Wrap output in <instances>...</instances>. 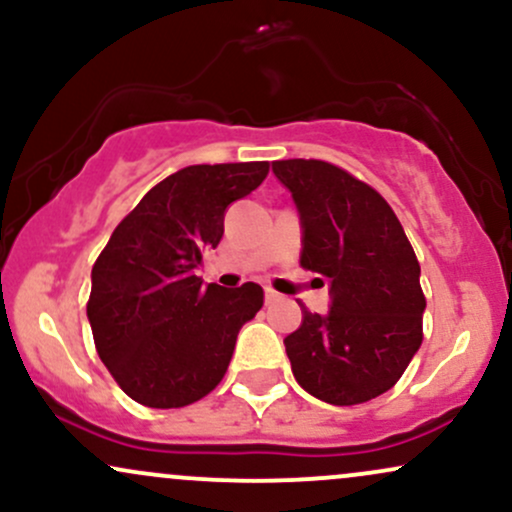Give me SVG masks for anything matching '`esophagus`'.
<instances>
[{"label": "esophagus", "instance_id": "1", "mask_svg": "<svg viewBox=\"0 0 512 512\" xmlns=\"http://www.w3.org/2000/svg\"><path fill=\"white\" fill-rule=\"evenodd\" d=\"M264 301H267V305H272L276 301H281V296L274 289H264Z\"/></svg>", "mask_w": 512, "mask_h": 512}]
</instances>
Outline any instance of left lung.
Returning a JSON list of instances; mask_svg holds the SVG:
<instances>
[{"instance_id":"1","label":"left lung","mask_w":512,"mask_h":512,"mask_svg":"<svg viewBox=\"0 0 512 512\" xmlns=\"http://www.w3.org/2000/svg\"><path fill=\"white\" fill-rule=\"evenodd\" d=\"M303 223L301 267L327 276L332 308L284 339L293 378L337 407L375 399L402 378L424 339L421 267L380 192L317 158L274 161Z\"/></svg>"}]
</instances>
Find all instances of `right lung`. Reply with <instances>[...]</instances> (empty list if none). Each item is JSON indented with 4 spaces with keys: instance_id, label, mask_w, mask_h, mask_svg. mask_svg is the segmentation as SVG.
I'll use <instances>...</instances> for the list:
<instances>
[{
    "instance_id": "add662e5",
    "label": "right lung",
    "mask_w": 512,
    "mask_h": 512,
    "mask_svg": "<svg viewBox=\"0 0 512 512\" xmlns=\"http://www.w3.org/2000/svg\"><path fill=\"white\" fill-rule=\"evenodd\" d=\"M267 173V161L182 168L146 192L98 255L86 315L98 356L134 402L187 407L226 375L264 291L202 286L195 269L219 245L228 204Z\"/></svg>"
}]
</instances>
